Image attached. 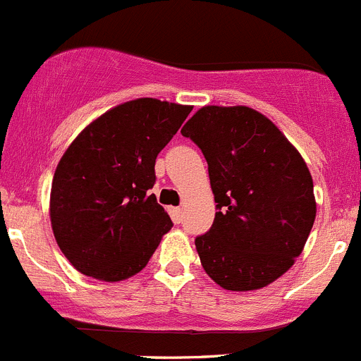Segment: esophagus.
<instances>
[{
	"label": "esophagus",
	"mask_w": 361,
	"mask_h": 361,
	"mask_svg": "<svg viewBox=\"0 0 361 361\" xmlns=\"http://www.w3.org/2000/svg\"><path fill=\"white\" fill-rule=\"evenodd\" d=\"M181 213H183V208H171V216L176 222H181Z\"/></svg>",
	"instance_id": "34e87169"
}]
</instances>
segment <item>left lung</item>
<instances>
[{"label":"left lung","mask_w":361,"mask_h":361,"mask_svg":"<svg viewBox=\"0 0 361 361\" xmlns=\"http://www.w3.org/2000/svg\"><path fill=\"white\" fill-rule=\"evenodd\" d=\"M208 162L213 226L195 238L206 274L229 291L277 281L302 254L316 219L314 183L295 146L250 107L206 106L187 121Z\"/></svg>","instance_id":"8db88e82"}]
</instances>
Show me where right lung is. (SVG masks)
Listing matches in <instances>:
<instances>
[{
  "mask_svg": "<svg viewBox=\"0 0 361 361\" xmlns=\"http://www.w3.org/2000/svg\"><path fill=\"white\" fill-rule=\"evenodd\" d=\"M192 107L137 99L87 125L56 167L51 224L59 248L87 277L139 274L173 227L149 188L157 155Z\"/></svg>",
  "mask_w": 361,
  "mask_h": 361,
  "instance_id": "1",
  "label": "right lung"
}]
</instances>
